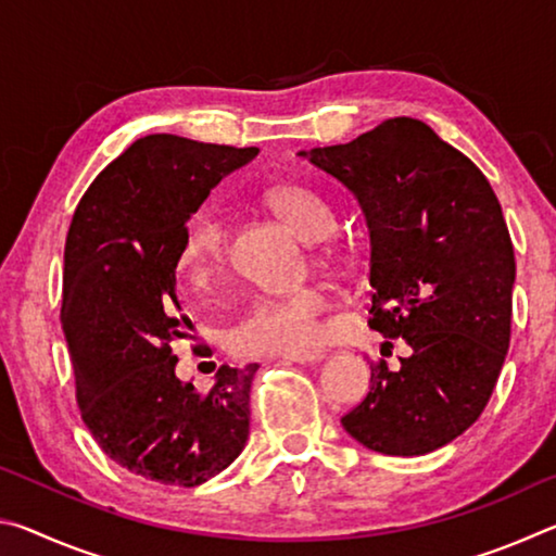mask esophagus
<instances>
[{
  "mask_svg": "<svg viewBox=\"0 0 556 556\" xmlns=\"http://www.w3.org/2000/svg\"><path fill=\"white\" fill-rule=\"evenodd\" d=\"M318 357H321V353H318V351H308V353H289V355H281V361L306 365V363H314V361H318Z\"/></svg>",
  "mask_w": 556,
  "mask_h": 556,
  "instance_id": "obj_1",
  "label": "esophagus"
}]
</instances>
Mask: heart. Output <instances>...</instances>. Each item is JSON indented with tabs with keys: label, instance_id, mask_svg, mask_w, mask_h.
Here are the masks:
<instances>
[{
	"label": "heart",
	"instance_id": "heart-1",
	"mask_svg": "<svg viewBox=\"0 0 556 556\" xmlns=\"http://www.w3.org/2000/svg\"><path fill=\"white\" fill-rule=\"evenodd\" d=\"M262 199L281 220L304 240H324L336 230V215L321 193L304 184H275ZM230 260L228 228L218 213L203 211L188 223L178 248V275L193 289H208ZM331 306L326 291L316 285L299 287L289 294L255 299L228 343L235 355H289L304 353L321 341V318Z\"/></svg>",
	"mask_w": 556,
	"mask_h": 556
}]
</instances>
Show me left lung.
Segmentation results:
<instances>
[{
    "label": "left lung",
    "mask_w": 556,
    "mask_h": 556,
    "mask_svg": "<svg viewBox=\"0 0 556 556\" xmlns=\"http://www.w3.org/2000/svg\"><path fill=\"white\" fill-rule=\"evenodd\" d=\"M351 188L370 228L368 326L409 345L378 357L348 434L378 454L421 456L481 417L510 348L515 250L491 184L429 125L392 117L348 144L301 152Z\"/></svg>",
    "instance_id": "8db88e82"
}]
</instances>
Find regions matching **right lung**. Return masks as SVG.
<instances>
[{"label":"right lung","instance_id":"add662e5","mask_svg":"<svg viewBox=\"0 0 556 556\" xmlns=\"http://www.w3.org/2000/svg\"><path fill=\"white\" fill-rule=\"evenodd\" d=\"M257 147L176 135L137 139L98 174L73 213L61 326L75 400L92 439L129 473L193 488L228 468L250 434L260 365L218 370L199 394L176 378L172 343L191 324L176 296L186 220Z\"/></svg>","mask_w":556,"mask_h":556}]
</instances>
